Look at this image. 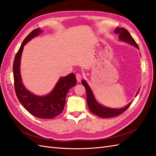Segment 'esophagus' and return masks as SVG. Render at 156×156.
<instances>
[{"label": "esophagus", "mask_w": 156, "mask_h": 156, "mask_svg": "<svg viewBox=\"0 0 156 156\" xmlns=\"http://www.w3.org/2000/svg\"><path fill=\"white\" fill-rule=\"evenodd\" d=\"M75 76H76V79H77V82H81V79H82V76H81V75L80 74V73H77L76 74V75H75Z\"/></svg>", "instance_id": "1"}]
</instances>
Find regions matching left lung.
Here are the masks:
<instances>
[{
    "mask_svg": "<svg viewBox=\"0 0 156 156\" xmlns=\"http://www.w3.org/2000/svg\"><path fill=\"white\" fill-rule=\"evenodd\" d=\"M115 32L116 34H119V39L120 40L124 41L127 43H129V44H131L132 45H133L136 47V48L139 49V46L136 43V41L133 38V37L131 36L129 34V32H128L127 29H124V28H116L115 30ZM83 85L85 88L86 92H87V103L88 105V108L90 111L93 114L96 115V116L101 117V118H112V117H115L116 116H119L121 115L122 113H123L124 111H126L127 108H128L132 102L129 103L126 107L120 108V109H117V108H107L105 107H103L100 105L99 103L96 101V99L94 98V94L91 90L90 88L89 87L88 85V84L87 82L84 81V80H83L81 81ZM140 90H139V91L136 93V96H137V94H139Z\"/></svg>",
    "mask_w": 156,
    "mask_h": 156,
    "instance_id": "left-lung-1",
    "label": "left lung"
}]
</instances>
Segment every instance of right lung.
<instances>
[{"mask_svg": "<svg viewBox=\"0 0 156 156\" xmlns=\"http://www.w3.org/2000/svg\"><path fill=\"white\" fill-rule=\"evenodd\" d=\"M41 32L40 29L33 30L23 41L15 56L13 64L14 87L18 100L33 116L41 119H53L62 112L66 103V97L70 88L74 87L77 80L74 73L61 77L55 88L49 95L37 96L28 91L23 84L20 66L21 55L24 45Z\"/></svg>", "mask_w": 156, "mask_h": 156, "instance_id": "right-lung-1", "label": "right lung"}]
</instances>
